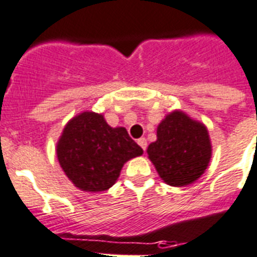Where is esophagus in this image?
I'll use <instances>...</instances> for the list:
<instances>
[{
  "label": "esophagus",
  "instance_id": "esophagus-1",
  "mask_svg": "<svg viewBox=\"0 0 257 257\" xmlns=\"http://www.w3.org/2000/svg\"><path fill=\"white\" fill-rule=\"evenodd\" d=\"M138 144L141 146L143 151H146V150H147V141H146V138H141V139H138Z\"/></svg>",
  "mask_w": 257,
  "mask_h": 257
}]
</instances>
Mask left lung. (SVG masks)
Instances as JSON below:
<instances>
[{
    "instance_id": "1",
    "label": "left lung",
    "mask_w": 257,
    "mask_h": 257,
    "mask_svg": "<svg viewBox=\"0 0 257 257\" xmlns=\"http://www.w3.org/2000/svg\"><path fill=\"white\" fill-rule=\"evenodd\" d=\"M147 154L168 185H189L205 172L211 158L206 127L175 111L159 124L158 141L148 146Z\"/></svg>"
}]
</instances>
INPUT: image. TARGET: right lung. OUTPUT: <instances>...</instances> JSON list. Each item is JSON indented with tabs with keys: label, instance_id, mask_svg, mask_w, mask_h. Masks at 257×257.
Here are the masks:
<instances>
[{
	"label": "right lung",
	"instance_id": "1",
	"mask_svg": "<svg viewBox=\"0 0 257 257\" xmlns=\"http://www.w3.org/2000/svg\"><path fill=\"white\" fill-rule=\"evenodd\" d=\"M57 159L67 177L85 192H103L115 184L127 160L143 154L123 127L113 128L101 114L85 111L65 126Z\"/></svg>",
	"mask_w": 257,
	"mask_h": 257
}]
</instances>
